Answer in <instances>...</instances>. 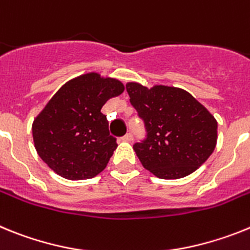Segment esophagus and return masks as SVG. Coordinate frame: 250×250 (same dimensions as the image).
<instances>
[{
	"instance_id": "esophagus-1",
	"label": "esophagus",
	"mask_w": 250,
	"mask_h": 250,
	"mask_svg": "<svg viewBox=\"0 0 250 250\" xmlns=\"http://www.w3.org/2000/svg\"><path fill=\"white\" fill-rule=\"evenodd\" d=\"M122 140L125 141V142H131V141H133V136H132L131 133H127L125 136H123Z\"/></svg>"
}]
</instances>
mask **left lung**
Here are the masks:
<instances>
[{
  "label": "left lung",
  "mask_w": 250,
  "mask_h": 250,
  "mask_svg": "<svg viewBox=\"0 0 250 250\" xmlns=\"http://www.w3.org/2000/svg\"><path fill=\"white\" fill-rule=\"evenodd\" d=\"M129 102L143 119L147 137L133 145L142 166L165 180L185 177L209 158L216 146L218 122L184 89L125 84Z\"/></svg>",
  "instance_id": "1"
}]
</instances>
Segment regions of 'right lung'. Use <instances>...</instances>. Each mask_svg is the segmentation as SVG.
<instances>
[{"instance_id":"add662e5","label":"right lung","mask_w":250,"mask_h":250,"mask_svg":"<svg viewBox=\"0 0 250 250\" xmlns=\"http://www.w3.org/2000/svg\"><path fill=\"white\" fill-rule=\"evenodd\" d=\"M123 90L118 79L98 73L65 83L32 123L35 148L41 160L68 180L92 179L101 173L118 146L101 109Z\"/></svg>"}]
</instances>
